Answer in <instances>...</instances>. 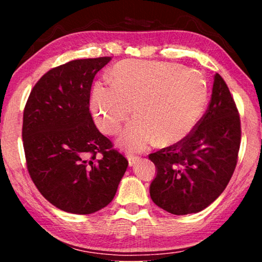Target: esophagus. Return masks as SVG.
I'll list each match as a JSON object with an SVG mask.
<instances>
[{
	"label": "esophagus",
	"instance_id": "1",
	"mask_svg": "<svg viewBox=\"0 0 262 262\" xmlns=\"http://www.w3.org/2000/svg\"><path fill=\"white\" fill-rule=\"evenodd\" d=\"M127 158H128V163H129V166L134 165V164L139 162V159H140L137 156H132V155H128Z\"/></svg>",
	"mask_w": 262,
	"mask_h": 262
}]
</instances>
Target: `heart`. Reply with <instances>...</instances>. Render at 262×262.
I'll return each instance as SVG.
<instances>
[{
	"label": "heart",
	"instance_id": "b5f03b06",
	"mask_svg": "<svg viewBox=\"0 0 262 262\" xmlns=\"http://www.w3.org/2000/svg\"><path fill=\"white\" fill-rule=\"evenodd\" d=\"M111 88L97 83L90 110L97 127L108 135L121 130V144L139 152L157 141L172 144L186 139L201 120L207 105V85L200 75L178 66L149 61H122L107 73Z\"/></svg>",
	"mask_w": 262,
	"mask_h": 262
}]
</instances>
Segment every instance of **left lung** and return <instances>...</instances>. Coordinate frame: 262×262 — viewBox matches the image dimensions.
<instances>
[{
	"mask_svg": "<svg viewBox=\"0 0 262 262\" xmlns=\"http://www.w3.org/2000/svg\"><path fill=\"white\" fill-rule=\"evenodd\" d=\"M241 118L219 74L211 99L198 126L183 141L150 154L157 174L150 185L156 205L173 215L199 212L227 187L241 147Z\"/></svg>",
	"mask_w": 262,
	"mask_h": 262,
	"instance_id": "obj_1",
	"label": "left lung"
}]
</instances>
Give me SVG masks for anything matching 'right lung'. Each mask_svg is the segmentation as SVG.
I'll return each instance as SVG.
<instances>
[{
  "mask_svg": "<svg viewBox=\"0 0 262 262\" xmlns=\"http://www.w3.org/2000/svg\"><path fill=\"white\" fill-rule=\"evenodd\" d=\"M110 61L81 59L51 69L24 108L21 136L31 179L46 200L72 214L107 206L128 166L89 110L94 78Z\"/></svg>",
  "mask_w": 262,
  "mask_h": 262,
  "instance_id": "add662e5",
  "label": "right lung"
}]
</instances>
